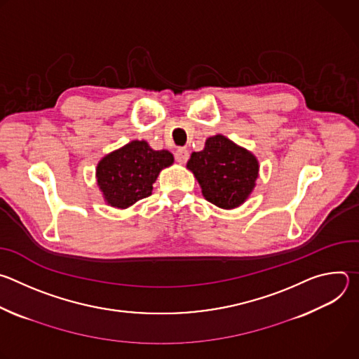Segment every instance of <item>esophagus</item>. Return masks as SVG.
Segmentation results:
<instances>
[{
	"instance_id": "esophagus-1",
	"label": "esophagus",
	"mask_w": 359,
	"mask_h": 359,
	"mask_svg": "<svg viewBox=\"0 0 359 359\" xmlns=\"http://www.w3.org/2000/svg\"><path fill=\"white\" fill-rule=\"evenodd\" d=\"M175 158H176V161H177L179 163H186V162L189 161V150H186V149H183V147L177 149L176 153H175Z\"/></svg>"
}]
</instances>
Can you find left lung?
<instances>
[{
	"label": "left lung",
	"instance_id": "8db88e82",
	"mask_svg": "<svg viewBox=\"0 0 359 359\" xmlns=\"http://www.w3.org/2000/svg\"><path fill=\"white\" fill-rule=\"evenodd\" d=\"M187 169L204 198L227 210L245 201L259 177V161L252 153L223 135L209 137L201 151H193Z\"/></svg>",
	"mask_w": 359,
	"mask_h": 359
}]
</instances>
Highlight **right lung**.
I'll return each instance as SVG.
<instances>
[{
    "label": "right lung",
    "instance_id": "add662e5",
    "mask_svg": "<svg viewBox=\"0 0 359 359\" xmlns=\"http://www.w3.org/2000/svg\"><path fill=\"white\" fill-rule=\"evenodd\" d=\"M172 163L169 150H153L144 140H132L97 163V186L109 206L126 209L150 196L161 170Z\"/></svg>",
    "mask_w": 359,
    "mask_h": 359
}]
</instances>
